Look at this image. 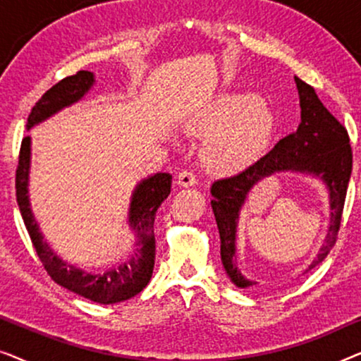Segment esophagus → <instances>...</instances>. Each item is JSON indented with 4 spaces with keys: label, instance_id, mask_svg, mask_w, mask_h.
<instances>
[{
    "label": "esophagus",
    "instance_id": "34e87169",
    "mask_svg": "<svg viewBox=\"0 0 361 361\" xmlns=\"http://www.w3.org/2000/svg\"><path fill=\"white\" fill-rule=\"evenodd\" d=\"M177 184L182 187H192L197 184V177L192 171H182L179 176H177Z\"/></svg>",
    "mask_w": 361,
    "mask_h": 361
}]
</instances>
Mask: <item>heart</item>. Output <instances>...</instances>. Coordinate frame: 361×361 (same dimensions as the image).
Masks as SVG:
<instances>
[{
  "mask_svg": "<svg viewBox=\"0 0 361 361\" xmlns=\"http://www.w3.org/2000/svg\"><path fill=\"white\" fill-rule=\"evenodd\" d=\"M274 130V113L255 93H230L190 121V131L210 137L205 161L212 169L236 172L258 159Z\"/></svg>",
  "mask_w": 361,
  "mask_h": 361,
  "instance_id": "1",
  "label": "heart"
}]
</instances>
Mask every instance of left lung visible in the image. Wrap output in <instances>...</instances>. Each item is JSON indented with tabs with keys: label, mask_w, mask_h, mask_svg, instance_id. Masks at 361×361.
I'll use <instances>...</instances> for the list:
<instances>
[{
	"label": "left lung",
	"mask_w": 361,
	"mask_h": 361,
	"mask_svg": "<svg viewBox=\"0 0 361 361\" xmlns=\"http://www.w3.org/2000/svg\"><path fill=\"white\" fill-rule=\"evenodd\" d=\"M299 92L300 123L294 133L279 140L268 154L241 171L240 174L219 179L212 185L210 202L220 233V255L231 283L241 289L255 286L240 273L235 258L236 225L240 210L250 190L261 179L274 172L293 171L319 177L327 185L330 199V226L325 245L309 269L322 263L334 248L342 221L345 197L352 174V147L345 126L319 100L317 93L307 83L294 77ZM307 269V271H309Z\"/></svg>",
	"instance_id": "obj_1"
}]
</instances>
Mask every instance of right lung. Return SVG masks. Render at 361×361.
<instances>
[{"label":"right lung","mask_w":361,"mask_h":361,"mask_svg":"<svg viewBox=\"0 0 361 361\" xmlns=\"http://www.w3.org/2000/svg\"><path fill=\"white\" fill-rule=\"evenodd\" d=\"M93 83H95V75L88 71H80L75 75L62 78L52 88H49L32 106L31 115L27 118V130L56 115L62 108L82 100ZM29 167H31V137L26 136L21 142L16 169V200L27 233L47 274L62 288L98 304L123 302L140 294L149 283L154 269V219L157 209L171 194L172 176L167 172H157L136 185L128 214V224L136 233L135 251L115 268L102 273L98 271L90 273L59 258L39 231L27 195Z\"/></svg>","instance_id":"add662e5"}]
</instances>
